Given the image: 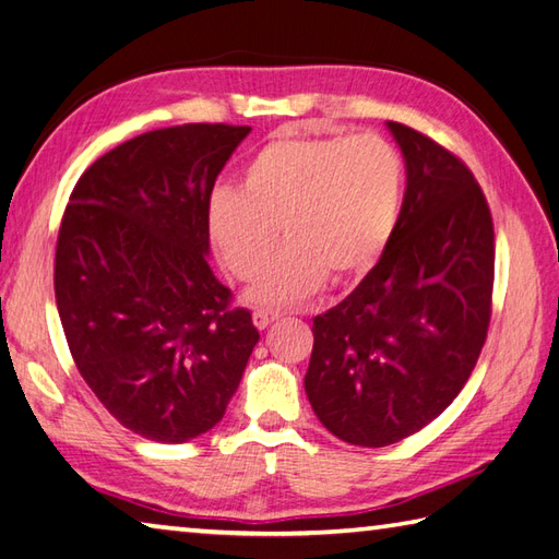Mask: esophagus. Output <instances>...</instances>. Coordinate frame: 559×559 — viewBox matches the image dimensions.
Segmentation results:
<instances>
[{
  "label": "esophagus",
  "instance_id": "obj_1",
  "mask_svg": "<svg viewBox=\"0 0 559 559\" xmlns=\"http://www.w3.org/2000/svg\"><path fill=\"white\" fill-rule=\"evenodd\" d=\"M276 319H278V311H269V309H257L252 314V321L259 331L269 329V323H274Z\"/></svg>",
  "mask_w": 559,
  "mask_h": 559
}]
</instances>
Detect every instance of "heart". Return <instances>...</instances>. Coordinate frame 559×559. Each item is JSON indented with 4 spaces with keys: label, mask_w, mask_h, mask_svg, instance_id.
Here are the masks:
<instances>
[{
    "label": "heart",
    "mask_w": 559,
    "mask_h": 559,
    "mask_svg": "<svg viewBox=\"0 0 559 559\" xmlns=\"http://www.w3.org/2000/svg\"><path fill=\"white\" fill-rule=\"evenodd\" d=\"M405 198V162L379 135L283 138L259 150L242 188H216L206 228L218 262L240 281L254 278L248 302L283 309L314 297L329 274H365L391 242Z\"/></svg>",
    "instance_id": "heart-1"
}]
</instances>
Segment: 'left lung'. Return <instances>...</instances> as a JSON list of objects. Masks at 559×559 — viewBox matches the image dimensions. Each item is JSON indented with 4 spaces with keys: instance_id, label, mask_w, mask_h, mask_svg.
Returning a JSON list of instances; mask_svg holds the SVG:
<instances>
[{
    "instance_id": "1",
    "label": "left lung",
    "mask_w": 559,
    "mask_h": 559,
    "mask_svg": "<svg viewBox=\"0 0 559 559\" xmlns=\"http://www.w3.org/2000/svg\"><path fill=\"white\" fill-rule=\"evenodd\" d=\"M407 188L391 242L341 305L314 317L305 391L349 445L417 433L469 379L486 343L496 248L481 188L455 154L395 121Z\"/></svg>"
}]
</instances>
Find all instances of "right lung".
Here are the masks:
<instances>
[{"label": "right lung", "mask_w": 559, "mask_h": 559, "mask_svg": "<svg viewBox=\"0 0 559 559\" xmlns=\"http://www.w3.org/2000/svg\"><path fill=\"white\" fill-rule=\"evenodd\" d=\"M250 126L142 133L78 180L57 240L55 295L90 391L157 443L214 428L259 341L206 262L216 176Z\"/></svg>", "instance_id": "1"}]
</instances>
